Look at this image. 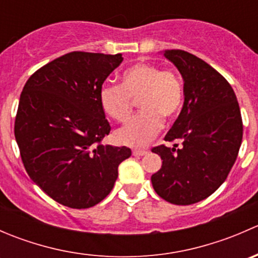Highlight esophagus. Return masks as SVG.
I'll use <instances>...</instances> for the list:
<instances>
[{
	"mask_svg": "<svg viewBox=\"0 0 258 258\" xmlns=\"http://www.w3.org/2000/svg\"><path fill=\"white\" fill-rule=\"evenodd\" d=\"M146 153H147V151L146 150H134L132 151V155L134 156H145Z\"/></svg>",
	"mask_w": 258,
	"mask_h": 258,
	"instance_id": "esophagus-1",
	"label": "esophagus"
}]
</instances>
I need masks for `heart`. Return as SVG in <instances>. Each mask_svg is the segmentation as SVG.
<instances>
[{
    "label": "heart",
    "mask_w": 258,
    "mask_h": 258,
    "mask_svg": "<svg viewBox=\"0 0 258 258\" xmlns=\"http://www.w3.org/2000/svg\"><path fill=\"white\" fill-rule=\"evenodd\" d=\"M100 102L106 114L123 122L131 116L135 102L142 111L114 132L121 145L145 146L163 127V119L172 121L183 105V83L171 70L148 62L128 67L121 76V85L108 83L100 92Z\"/></svg>",
    "instance_id": "obj_1"
}]
</instances>
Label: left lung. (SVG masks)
<instances>
[{
	"label": "left lung",
	"instance_id": "obj_1",
	"mask_svg": "<svg viewBox=\"0 0 258 258\" xmlns=\"http://www.w3.org/2000/svg\"><path fill=\"white\" fill-rule=\"evenodd\" d=\"M184 81L181 113L165 136L179 142L152 152L162 166L151 181L156 194L173 205L196 204L225 182L240 151L243 126L237 97L227 80L204 59L182 49H166Z\"/></svg>",
	"mask_w": 258,
	"mask_h": 258
}]
</instances>
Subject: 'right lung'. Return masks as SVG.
Masks as SVG:
<instances>
[{
	"instance_id": "obj_1",
	"label": "right lung",
	"mask_w": 258,
	"mask_h": 258,
	"mask_svg": "<svg viewBox=\"0 0 258 258\" xmlns=\"http://www.w3.org/2000/svg\"><path fill=\"white\" fill-rule=\"evenodd\" d=\"M121 53L75 51L38 69L26 82L15 137L30 178L52 200L88 209L113 188L128 147L102 145L111 131L100 102Z\"/></svg>"
}]
</instances>
